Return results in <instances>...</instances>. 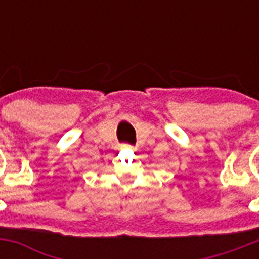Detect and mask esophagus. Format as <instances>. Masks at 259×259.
<instances>
[{
	"label": "esophagus",
	"instance_id": "1",
	"mask_svg": "<svg viewBox=\"0 0 259 259\" xmlns=\"http://www.w3.org/2000/svg\"><path fill=\"white\" fill-rule=\"evenodd\" d=\"M122 148H124V149H134V146L128 145V144H124V145H122Z\"/></svg>",
	"mask_w": 259,
	"mask_h": 259
}]
</instances>
